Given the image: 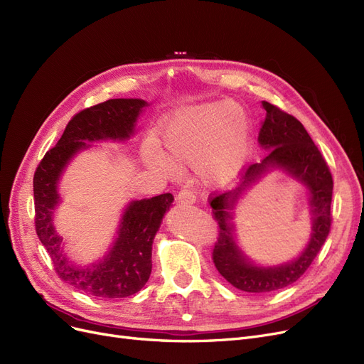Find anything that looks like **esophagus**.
<instances>
[{"mask_svg":"<svg viewBox=\"0 0 364 364\" xmlns=\"http://www.w3.org/2000/svg\"><path fill=\"white\" fill-rule=\"evenodd\" d=\"M177 203L181 205H192L196 203V196L191 189H183L177 196Z\"/></svg>","mask_w":364,"mask_h":364,"instance_id":"1","label":"esophagus"}]
</instances>
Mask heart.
Instances as JSON below:
<instances>
[{
    "instance_id": "1",
    "label": "heart",
    "mask_w": 364,
    "mask_h": 364,
    "mask_svg": "<svg viewBox=\"0 0 364 364\" xmlns=\"http://www.w3.org/2000/svg\"><path fill=\"white\" fill-rule=\"evenodd\" d=\"M164 153L148 145L150 166L175 172V165L193 166L199 180L214 187L232 186L245 173L253 151L252 126L232 100L210 102L172 114L160 130Z\"/></svg>"
}]
</instances>
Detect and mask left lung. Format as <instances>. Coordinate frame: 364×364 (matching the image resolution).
Wrapping results in <instances>:
<instances>
[{"instance_id":"8db88e82","label":"left lung","mask_w":364,"mask_h":364,"mask_svg":"<svg viewBox=\"0 0 364 364\" xmlns=\"http://www.w3.org/2000/svg\"><path fill=\"white\" fill-rule=\"evenodd\" d=\"M265 118L258 142L268 151L261 164L250 165L243 181L234 191L211 198L214 220L219 225V238L213 250L218 272L237 289L246 292H272L299 280L311 267L330 232L333 178L324 157L297 118L262 102ZM280 170L297 179L308 191L311 213V237L297 259L277 266H261L250 260L239 247L233 216L239 199L267 173Z\"/></svg>"}]
</instances>
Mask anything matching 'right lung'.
<instances>
[{"mask_svg":"<svg viewBox=\"0 0 364 364\" xmlns=\"http://www.w3.org/2000/svg\"><path fill=\"white\" fill-rule=\"evenodd\" d=\"M148 103L142 99H111L76 114L67 124L57 145L40 161L34 173L36 231L48 250L57 274L97 299H124L142 289L151 274L153 241L173 196L134 199L121 214L109 250L96 262L77 264L67 257L65 241L58 234L53 218L61 204L60 180L64 169L91 142L130 139Z\"/></svg>","mask_w":364,"mask_h":364,"instance_id":"obj_1","label":"right lung"}]
</instances>
